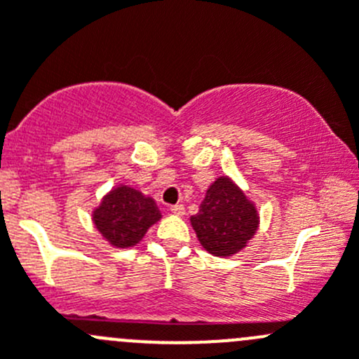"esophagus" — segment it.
I'll return each instance as SVG.
<instances>
[{
	"mask_svg": "<svg viewBox=\"0 0 359 359\" xmlns=\"http://www.w3.org/2000/svg\"><path fill=\"white\" fill-rule=\"evenodd\" d=\"M170 212L175 213V215H184V213H186V208H184V205H173L170 206Z\"/></svg>",
	"mask_w": 359,
	"mask_h": 359,
	"instance_id": "1",
	"label": "esophagus"
}]
</instances>
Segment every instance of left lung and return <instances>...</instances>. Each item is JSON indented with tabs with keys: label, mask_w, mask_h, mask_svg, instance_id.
I'll return each instance as SVG.
<instances>
[{
	"label": "left lung",
	"mask_w": 359,
	"mask_h": 359,
	"mask_svg": "<svg viewBox=\"0 0 359 359\" xmlns=\"http://www.w3.org/2000/svg\"><path fill=\"white\" fill-rule=\"evenodd\" d=\"M257 206L231 177H217L206 189L200 212L191 226L201 247L215 257H233L248 245L259 229Z\"/></svg>",
	"instance_id": "8db88e82"
}]
</instances>
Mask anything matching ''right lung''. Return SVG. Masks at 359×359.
Instances as JSON below:
<instances>
[{"label": "right lung", "mask_w": 359, "mask_h": 359, "mask_svg": "<svg viewBox=\"0 0 359 359\" xmlns=\"http://www.w3.org/2000/svg\"><path fill=\"white\" fill-rule=\"evenodd\" d=\"M159 219L156 201L125 184L112 187L92 212L95 229L114 248L135 247Z\"/></svg>", "instance_id": "1"}]
</instances>
